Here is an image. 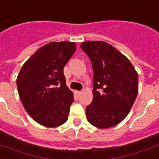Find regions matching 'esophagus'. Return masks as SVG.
I'll use <instances>...</instances> for the list:
<instances>
[{
  "mask_svg": "<svg viewBox=\"0 0 159 159\" xmlns=\"http://www.w3.org/2000/svg\"><path fill=\"white\" fill-rule=\"evenodd\" d=\"M81 93H82V92H80V91H76V92H75V94H76V95H77L78 97H79V96L81 95Z\"/></svg>",
  "mask_w": 159,
  "mask_h": 159,
  "instance_id": "1",
  "label": "esophagus"
}]
</instances>
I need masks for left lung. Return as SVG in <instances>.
Segmentation results:
<instances>
[{"label":"left lung","mask_w":159,"mask_h":159,"mask_svg":"<svg viewBox=\"0 0 159 159\" xmlns=\"http://www.w3.org/2000/svg\"><path fill=\"white\" fill-rule=\"evenodd\" d=\"M80 48L93 68V99L85 109L87 121L96 128L114 127L128 116L135 101L138 74L130 61L108 43L83 42Z\"/></svg>","instance_id":"8db88e82"}]
</instances>
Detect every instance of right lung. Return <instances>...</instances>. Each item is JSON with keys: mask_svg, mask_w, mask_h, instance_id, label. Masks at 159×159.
Segmentation results:
<instances>
[{"mask_svg": "<svg viewBox=\"0 0 159 159\" xmlns=\"http://www.w3.org/2000/svg\"><path fill=\"white\" fill-rule=\"evenodd\" d=\"M75 50V43H49L24 63L17 77L25 110L44 127L56 128L67 121L74 99L66 85L63 68Z\"/></svg>", "mask_w": 159, "mask_h": 159, "instance_id": "add662e5", "label": "right lung"}]
</instances>
